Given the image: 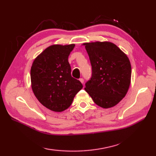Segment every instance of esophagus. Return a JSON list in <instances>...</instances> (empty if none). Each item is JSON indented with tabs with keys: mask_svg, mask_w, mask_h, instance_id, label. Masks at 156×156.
I'll use <instances>...</instances> for the list:
<instances>
[{
	"mask_svg": "<svg viewBox=\"0 0 156 156\" xmlns=\"http://www.w3.org/2000/svg\"><path fill=\"white\" fill-rule=\"evenodd\" d=\"M79 80H80V82H81V83L82 84H83L84 83V79L83 78H80V79H79Z\"/></svg>",
	"mask_w": 156,
	"mask_h": 156,
	"instance_id": "esophagus-1",
	"label": "esophagus"
}]
</instances>
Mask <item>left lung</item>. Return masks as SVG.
I'll list each match as a JSON object with an SVG mask.
<instances>
[{"label":"left lung","mask_w":156,"mask_h":156,"mask_svg":"<svg viewBox=\"0 0 156 156\" xmlns=\"http://www.w3.org/2000/svg\"><path fill=\"white\" fill-rule=\"evenodd\" d=\"M83 45L92 66V77L85 84V90L99 107H114L125 97L130 86V61L111 42L96 41Z\"/></svg>","instance_id":"8db88e82"}]
</instances>
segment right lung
Instances as JSON below:
<instances>
[{"instance_id": "obj_1", "label": "right lung", "mask_w": 156, "mask_h": 156, "mask_svg": "<svg viewBox=\"0 0 156 156\" xmlns=\"http://www.w3.org/2000/svg\"><path fill=\"white\" fill-rule=\"evenodd\" d=\"M75 45H52L36 58L31 68L33 92L41 104L49 110L62 112L72 103L83 87L72 77L68 56Z\"/></svg>"}]
</instances>
